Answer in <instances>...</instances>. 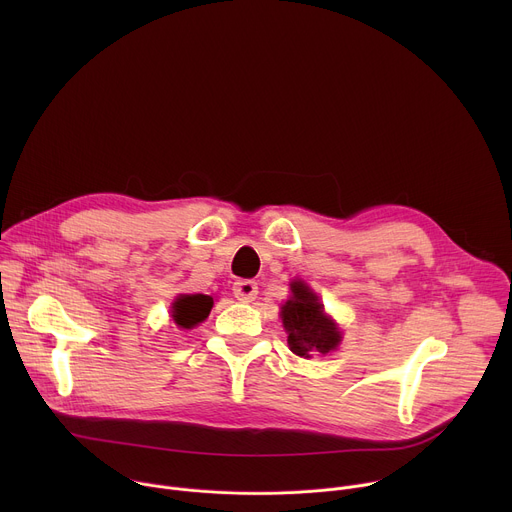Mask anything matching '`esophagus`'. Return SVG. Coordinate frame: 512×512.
Segmentation results:
<instances>
[{
  "label": "esophagus",
  "mask_w": 512,
  "mask_h": 512,
  "mask_svg": "<svg viewBox=\"0 0 512 512\" xmlns=\"http://www.w3.org/2000/svg\"><path fill=\"white\" fill-rule=\"evenodd\" d=\"M233 294L239 302H253L257 298V283L249 279H239L233 285Z\"/></svg>",
  "instance_id": "1"
}]
</instances>
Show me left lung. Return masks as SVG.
<instances>
[{
  "label": "left lung",
  "instance_id": "8db88e82",
  "mask_svg": "<svg viewBox=\"0 0 512 512\" xmlns=\"http://www.w3.org/2000/svg\"><path fill=\"white\" fill-rule=\"evenodd\" d=\"M291 294H294V298L287 300L281 308L291 352L310 358L314 352L326 354L334 350L340 342V332L336 324L326 318L314 291L306 283L294 281L291 283Z\"/></svg>",
  "mask_w": 512,
  "mask_h": 512
}]
</instances>
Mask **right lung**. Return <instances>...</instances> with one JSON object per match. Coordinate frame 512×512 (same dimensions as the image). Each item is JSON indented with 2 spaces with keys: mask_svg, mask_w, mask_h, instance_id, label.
Here are the masks:
<instances>
[{
  "mask_svg": "<svg viewBox=\"0 0 512 512\" xmlns=\"http://www.w3.org/2000/svg\"><path fill=\"white\" fill-rule=\"evenodd\" d=\"M212 304L214 302L210 296H180L172 306V318L180 328H194L196 324L208 318Z\"/></svg>",
  "mask_w": 512,
  "mask_h": 512,
  "instance_id": "1",
  "label": "right lung"
}]
</instances>
